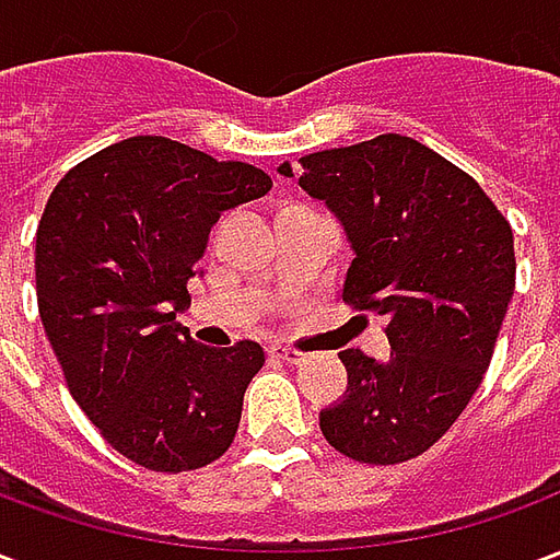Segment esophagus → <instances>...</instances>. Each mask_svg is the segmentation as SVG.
<instances>
[{
    "instance_id": "obj_1",
    "label": "esophagus",
    "mask_w": 560,
    "mask_h": 560,
    "mask_svg": "<svg viewBox=\"0 0 560 560\" xmlns=\"http://www.w3.org/2000/svg\"><path fill=\"white\" fill-rule=\"evenodd\" d=\"M269 353H272L276 360H284V363H291V365L305 363V353L293 351V348H284V345H272V348H269Z\"/></svg>"
}]
</instances>
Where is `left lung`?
Masks as SVG:
<instances>
[{
	"instance_id": "left-lung-1",
	"label": "left lung",
	"mask_w": 560,
	"mask_h": 560,
	"mask_svg": "<svg viewBox=\"0 0 560 560\" xmlns=\"http://www.w3.org/2000/svg\"><path fill=\"white\" fill-rule=\"evenodd\" d=\"M300 188L341 221L353 260L341 296L387 315L389 357L339 353L348 389L320 411L345 456H420L480 387L516 288L513 231L456 164L401 135L300 159ZM293 176L291 161L279 164Z\"/></svg>"
}]
</instances>
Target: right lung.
I'll use <instances>...</instances> for the list:
<instances>
[{"mask_svg": "<svg viewBox=\"0 0 560 560\" xmlns=\"http://www.w3.org/2000/svg\"><path fill=\"white\" fill-rule=\"evenodd\" d=\"M269 188L255 164L138 135L71 167L44 207V332L83 413L143 468H203L236 434L264 348L197 345L176 312L221 212Z\"/></svg>", "mask_w": 560, "mask_h": 560, "instance_id": "obj_1", "label": "right lung"}]
</instances>
